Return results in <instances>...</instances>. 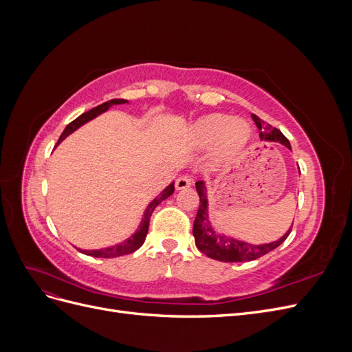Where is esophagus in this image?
<instances>
[{
    "label": "esophagus",
    "instance_id": "1",
    "mask_svg": "<svg viewBox=\"0 0 352 352\" xmlns=\"http://www.w3.org/2000/svg\"><path fill=\"white\" fill-rule=\"evenodd\" d=\"M190 185H192V179H190L189 176H180L177 180H176V189H186L189 188Z\"/></svg>",
    "mask_w": 352,
    "mask_h": 352
}]
</instances>
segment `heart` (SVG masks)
<instances>
[{
	"instance_id": "heart-1",
	"label": "heart",
	"mask_w": 352,
	"mask_h": 352,
	"mask_svg": "<svg viewBox=\"0 0 352 352\" xmlns=\"http://www.w3.org/2000/svg\"><path fill=\"white\" fill-rule=\"evenodd\" d=\"M251 138L250 124L225 114H208L199 117L186 132L188 144L195 150H207L214 145V158L225 162L236 155Z\"/></svg>"
}]
</instances>
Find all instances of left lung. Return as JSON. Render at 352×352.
Returning a JSON list of instances; mask_svg holds the SVG:
<instances>
[{
  "label": "left lung",
  "instance_id": "obj_1",
  "mask_svg": "<svg viewBox=\"0 0 352 352\" xmlns=\"http://www.w3.org/2000/svg\"><path fill=\"white\" fill-rule=\"evenodd\" d=\"M254 123L257 124L260 131L261 141H269V142H279L285 145L286 148H291L289 141L286 140V136L276 127H272L270 124H265L258 116L251 114ZM197 192L199 195V208L197 212V217L194 221V238L197 248L206 254L207 257L217 260V261H225V263H238V261H252L257 260L263 255L269 254L274 248H278L280 243L285 242V239L289 236L292 230L287 229L285 235L270 243H263V245H252L243 241H238L235 238H230L223 235V233H216L214 229L211 228V221L208 219V199H207V188L204 180H198L195 184Z\"/></svg>",
  "mask_w": 352,
  "mask_h": 352
}]
</instances>
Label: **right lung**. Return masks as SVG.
I'll return each mask as SVG.
<instances>
[{
    "label": "right lung",
    "mask_w": 352,
    "mask_h": 352,
    "mask_svg": "<svg viewBox=\"0 0 352 352\" xmlns=\"http://www.w3.org/2000/svg\"><path fill=\"white\" fill-rule=\"evenodd\" d=\"M127 100H110L104 104H100L98 107H95L87 113L80 114L78 119H74L72 123H69L66 126V129L63 131L60 140L57 142V145L63 141L66 140V138L73 133L76 129H79V127L85 123H88L89 120L95 119V117L102 114L104 111H107L111 105H117V104H126ZM175 192V184H170L162 194H160L158 197H155L150 204H148V207L145 208V212H144V217L140 223V226H138V230L133 233V235L131 238H127L126 241H123L122 243H117V245H113V247H107V248H101V250H80L78 248L80 252L87 254V255H91V257H101V258H113V257H120V255H126V254H131V252H135L138 248L142 247V243L145 242V236L148 233V226H150V219H151V214L153 211L155 210V207L160 204V202L164 201L166 198H168L170 195H172Z\"/></svg>",
    "instance_id": "right-lung-1"
}]
</instances>
